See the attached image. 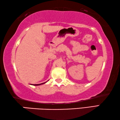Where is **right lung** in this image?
Masks as SVG:
<instances>
[{
	"mask_svg": "<svg viewBox=\"0 0 120 120\" xmlns=\"http://www.w3.org/2000/svg\"><path fill=\"white\" fill-rule=\"evenodd\" d=\"M47 82H45V83H41V84H31V85H41V84H45V83H46Z\"/></svg>",
	"mask_w": 120,
	"mask_h": 120,
	"instance_id": "obj_1",
	"label": "right lung"
}]
</instances>
